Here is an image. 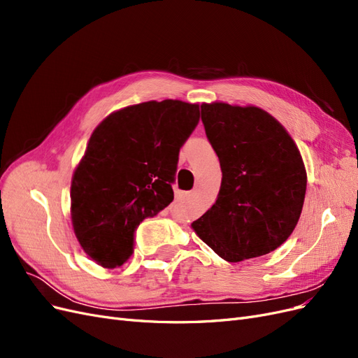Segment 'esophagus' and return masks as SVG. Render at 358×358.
Wrapping results in <instances>:
<instances>
[{
  "label": "esophagus",
  "mask_w": 358,
  "mask_h": 358,
  "mask_svg": "<svg viewBox=\"0 0 358 358\" xmlns=\"http://www.w3.org/2000/svg\"><path fill=\"white\" fill-rule=\"evenodd\" d=\"M191 196H192L191 192H178V194H176V199L182 201V200H187V199H189Z\"/></svg>",
  "instance_id": "34e87169"
}]
</instances>
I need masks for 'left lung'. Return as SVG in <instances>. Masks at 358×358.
<instances>
[{
    "instance_id": "8db88e82",
    "label": "left lung",
    "mask_w": 358,
    "mask_h": 358,
    "mask_svg": "<svg viewBox=\"0 0 358 358\" xmlns=\"http://www.w3.org/2000/svg\"><path fill=\"white\" fill-rule=\"evenodd\" d=\"M201 121L222 180L191 229L230 263L275 251L294 231L305 201L308 176L296 142L257 106L203 103Z\"/></svg>"
}]
</instances>
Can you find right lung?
<instances>
[{
    "label": "right lung",
    "instance_id": "right-lung-1",
    "mask_svg": "<svg viewBox=\"0 0 358 358\" xmlns=\"http://www.w3.org/2000/svg\"><path fill=\"white\" fill-rule=\"evenodd\" d=\"M200 119V106L146 101L112 112L95 127L71 178V224L94 263L122 266L134 230L173 201L179 150Z\"/></svg>",
    "mask_w": 358,
    "mask_h": 358
}]
</instances>
